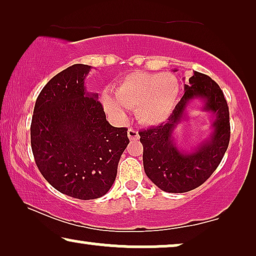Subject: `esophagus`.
<instances>
[{
	"label": "esophagus",
	"instance_id": "1",
	"mask_svg": "<svg viewBox=\"0 0 256 256\" xmlns=\"http://www.w3.org/2000/svg\"><path fill=\"white\" fill-rule=\"evenodd\" d=\"M127 134H128L129 140H134V141H136V140L140 138L138 132H136L135 129H132V128H129V129H128Z\"/></svg>",
	"mask_w": 256,
	"mask_h": 256
}]
</instances>
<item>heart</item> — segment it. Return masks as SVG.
<instances>
[{"label":"heart","instance_id":"1","mask_svg":"<svg viewBox=\"0 0 256 256\" xmlns=\"http://www.w3.org/2000/svg\"><path fill=\"white\" fill-rule=\"evenodd\" d=\"M180 85L170 73L134 72L114 90V96H101L104 110L118 120L126 118V108L135 110L141 124L154 127L166 122L176 106Z\"/></svg>","mask_w":256,"mask_h":256}]
</instances>
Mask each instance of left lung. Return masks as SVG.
Segmentation results:
<instances>
[{"label": "left lung", "instance_id": "left-lung-1", "mask_svg": "<svg viewBox=\"0 0 256 256\" xmlns=\"http://www.w3.org/2000/svg\"><path fill=\"white\" fill-rule=\"evenodd\" d=\"M177 71V70H174ZM194 100L212 115L208 136L186 150L178 146L176 130L188 117ZM230 112L218 84L197 71L184 84V96L166 124L140 132L146 174L156 186L170 194H183L202 185L222 162L230 143Z\"/></svg>", "mask_w": 256, "mask_h": 256}]
</instances>
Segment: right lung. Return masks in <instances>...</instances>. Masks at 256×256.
Masks as SVG:
<instances>
[{"instance_id":"right-lung-1","label":"right lung","mask_w":256,"mask_h":256,"mask_svg":"<svg viewBox=\"0 0 256 256\" xmlns=\"http://www.w3.org/2000/svg\"><path fill=\"white\" fill-rule=\"evenodd\" d=\"M90 68L74 64L56 74L37 98L30 129L34 160L45 180L82 200L110 191L129 143L127 128L113 127L98 93L84 86Z\"/></svg>"}]
</instances>
